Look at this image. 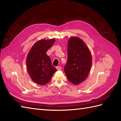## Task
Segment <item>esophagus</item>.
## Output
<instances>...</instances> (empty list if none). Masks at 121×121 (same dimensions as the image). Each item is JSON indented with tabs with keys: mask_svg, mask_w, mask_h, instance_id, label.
<instances>
[{
	"mask_svg": "<svg viewBox=\"0 0 121 121\" xmlns=\"http://www.w3.org/2000/svg\"><path fill=\"white\" fill-rule=\"evenodd\" d=\"M56 68L57 69V70H60L61 69V67L60 66H57L56 67Z\"/></svg>",
	"mask_w": 121,
	"mask_h": 121,
	"instance_id": "34e87169",
	"label": "esophagus"
}]
</instances>
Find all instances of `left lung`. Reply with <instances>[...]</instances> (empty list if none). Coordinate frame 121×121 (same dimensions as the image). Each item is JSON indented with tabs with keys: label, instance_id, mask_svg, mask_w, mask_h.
I'll return each mask as SVG.
<instances>
[{
	"label": "left lung",
	"instance_id": "8db88e82",
	"mask_svg": "<svg viewBox=\"0 0 121 121\" xmlns=\"http://www.w3.org/2000/svg\"><path fill=\"white\" fill-rule=\"evenodd\" d=\"M67 58L65 73L69 82L78 85L89 73L92 65L90 51L81 39L71 37L68 43Z\"/></svg>",
	"mask_w": 121,
	"mask_h": 121
}]
</instances>
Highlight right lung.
<instances>
[{"instance_id":"add662e5","label":"right lung","mask_w":121,"mask_h":121,"mask_svg":"<svg viewBox=\"0 0 121 121\" xmlns=\"http://www.w3.org/2000/svg\"><path fill=\"white\" fill-rule=\"evenodd\" d=\"M54 42V39L38 41L32 47L27 56L26 64L29 74L32 80L39 85L49 83L57 71L46 54Z\"/></svg>"}]
</instances>
